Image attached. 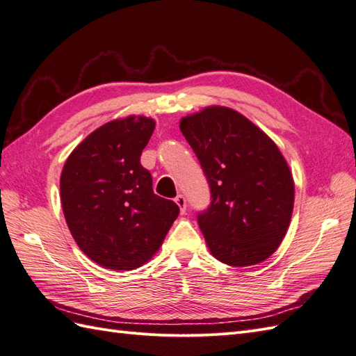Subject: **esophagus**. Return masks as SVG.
Instances as JSON below:
<instances>
[{"instance_id":"obj_1","label":"esophagus","mask_w":356,"mask_h":356,"mask_svg":"<svg viewBox=\"0 0 356 356\" xmlns=\"http://www.w3.org/2000/svg\"><path fill=\"white\" fill-rule=\"evenodd\" d=\"M175 203L178 204L179 207V211L184 213L186 212V208H187V202H186V197L182 196V195H178L177 197H175Z\"/></svg>"}]
</instances>
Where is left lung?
Listing matches in <instances>:
<instances>
[{"instance_id": "8db88e82", "label": "left lung", "mask_w": 356, "mask_h": 356, "mask_svg": "<svg viewBox=\"0 0 356 356\" xmlns=\"http://www.w3.org/2000/svg\"><path fill=\"white\" fill-rule=\"evenodd\" d=\"M200 161L211 204L197 222L217 260L252 266L285 238L294 208V181L276 144L227 106H208L179 122Z\"/></svg>"}]
</instances>
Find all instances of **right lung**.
I'll return each instance as SVG.
<instances>
[{"mask_svg":"<svg viewBox=\"0 0 356 356\" xmlns=\"http://www.w3.org/2000/svg\"><path fill=\"white\" fill-rule=\"evenodd\" d=\"M156 123L129 115L96 129L75 147L60 175L68 229L90 260L111 270H134L152 258L179 213L154 195L141 154Z\"/></svg>","mask_w":356,"mask_h":356,"instance_id":"obj_1","label":"right lung"}]
</instances>
